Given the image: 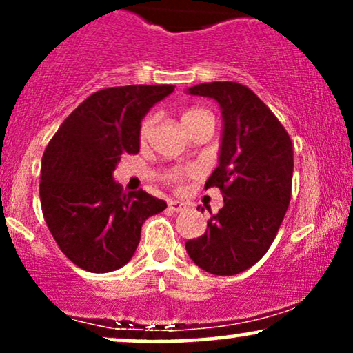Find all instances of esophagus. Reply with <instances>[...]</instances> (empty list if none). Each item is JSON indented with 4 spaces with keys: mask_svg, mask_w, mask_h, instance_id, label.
<instances>
[{
    "mask_svg": "<svg viewBox=\"0 0 353 353\" xmlns=\"http://www.w3.org/2000/svg\"><path fill=\"white\" fill-rule=\"evenodd\" d=\"M169 209L174 210V212H182V210L188 209V205L182 201H169Z\"/></svg>",
    "mask_w": 353,
    "mask_h": 353,
    "instance_id": "esophagus-1",
    "label": "esophagus"
}]
</instances>
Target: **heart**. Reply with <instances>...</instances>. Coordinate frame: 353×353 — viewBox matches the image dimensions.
<instances>
[{
	"label": "heart",
	"instance_id": "heart-1",
	"mask_svg": "<svg viewBox=\"0 0 353 353\" xmlns=\"http://www.w3.org/2000/svg\"><path fill=\"white\" fill-rule=\"evenodd\" d=\"M181 119H182V124L185 125V129H189L190 125H194L197 123H214L212 116H210L208 111H204V109H189V111H185L184 114H182ZM154 124H156V116L145 117V119L143 121V124H141L139 137L143 143L144 141H148V137L151 136ZM192 174H194L192 169H179V171L176 172V179H184V177L192 176Z\"/></svg>",
	"mask_w": 353,
	"mask_h": 353
}]
</instances>
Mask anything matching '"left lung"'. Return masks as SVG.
Segmentation results:
<instances>
[{"instance_id":"8db88e82","label":"left lung","mask_w":353,"mask_h":353,"mask_svg":"<svg viewBox=\"0 0 353 353\" xmlns=\"http://www.w3.org/2000/svg\"><path fill=\"white\" fill-rule=\"evenodd\" d=\"M188 94L212 98L221 108L219 165L205 189H221L224 208L210 216L201 237L185 242V250L205 272L236 275L261 261L277 236L290 202L292 141L244 84L202 83Z\"/></svg>"}]
</instances>
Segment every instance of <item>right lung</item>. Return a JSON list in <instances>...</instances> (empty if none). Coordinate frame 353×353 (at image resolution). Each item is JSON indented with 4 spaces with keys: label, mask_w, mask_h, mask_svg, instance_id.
Masks as SVG:
<instances>
[{
    "label": "right lung",
    "mask_w": 353,
    "mask_h": 353,
    "mask_svg": "<svg viewBox=\"0 0 353 353\" xmlns=\"http://www.w3.org/2000/svg\"><path fill=\"white\" fill-rule=\"evenodd\" d=\"M172 84L101 89L59 125L41 163L43 216L68 259L89 272L121 269L134 255L148 217L168 208L144 192L124 194L112 172L139 152L141 121Z\"/></svg>",
    "instance_id": "right-lung-1"
}]
</instances>
